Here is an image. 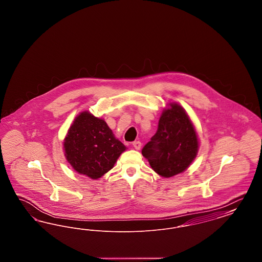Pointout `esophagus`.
<instances>
[{
    "instance_id": "esophagus-1",
    "label": "esophagus",
    "mask_w": 262,
    "mask_h": 262,
    "mask_svg": "<svg viewBox=\"0 0 262 262\" xmlns=\"http://www.w3.org/2000/svg\"><path fill=\"white\" fill-rule=\"evenodd\" d=\"M133 146L136 148L137 150L140 149V147H141V142L140 141H135V142H133Z\"/></svg>"
}]
</instances>
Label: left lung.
Segmentation results:
<instances>
[{"label": "left lung", "mask_w": 262, "mask_h": 262, "mask_svg": "<svg viewBox=\"0 0 262 262\" xmlns=\"http://www.w3.org/2000/svg\"><path fill=\"white\" fill-rule=\"evenodd\" d=\"M199 151V137L186 110L170 103L159 119L156 134L141 150L151 168L164 178L186 171Z\"/></svg>", "instance_id": "left-lung-1"}]
</instances>
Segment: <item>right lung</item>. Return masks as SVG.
I'll list each match as a JSON object with an SVG mask.
<instances>
[{"mask_svg": "<svg viewBox=\"0 0 262 262\" xmlns=\"http://www.w3.org/2000/svg\"><path fill=\"white\" fill-rule=\"evenodd\" d=\"M125 149L106 122L88 111L75 118L63 139L68 162L78 174L92 180L109 172Z\"/></svg>", "mask_w": 262, "mask_h": 262, "instance_id": "add662e5", "label": "right lung"}]
</instances>
